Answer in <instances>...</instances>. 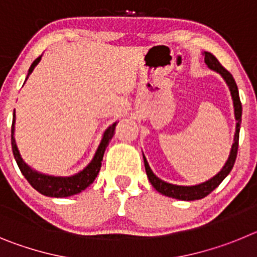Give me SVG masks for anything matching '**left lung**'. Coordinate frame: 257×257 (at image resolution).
<instances>
[{
    "instance_id": "obj_1",
    "label": "left lung",
    "mask_w": 257,
    "mask_h": 257,
    "mask_svg": "<svg viewBox=\"0 0 257 257\" xmlns=\"http://www.w3.org/2000/svg\"><path fill=\"white\" fill-rule=\"evenodd\" d=\"M205 55V63L207 64V67L210 69L215 70L220 76L224 78V81L228 85L229 90H230L231 99H233V105H234V117H235V134H234V143L231 145L230 154L228 157V161L225 162V165L222 166V169L217 172L213 178H211L210 180L205 181V183L198 184V185H192V187H185V185H175V184L166 183V181L161 180L160 178H157L156 175L153 174L152 169L149 167V163L145 158V156L143 154V158H144V166L145 171H147V176H148L149 181L153 185L154 189L157 192H160L161 194L166 197H171L175 199H180V201H196V199H202L205 198L206 196H208L213 189H216L220 185L224 179L229 175V172L231 171L233 166H234L235 158H237V152H238V140H239V128H240V121H242V104L239 100V94H238V87L237 83H235L234 78L229 73L225 68L222 67L219 63L215 56L211 54V52L205 51L203 52Z\"/></svg>"
}]
</instances>
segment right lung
<instances>
[{"label": "right lung", "instance_id": "add662e5", "mask_svg": "<svg viewBox=\"0 0 257 257\" xmlns=\"http://www.w3.org/2000/svg\"><path fill=\"white\" fill-rule=\"evenodd\" d=\"M41 58H42V55L38 56V58L32 63L31 68H29L28 70V74H27L26 81L28 79L29 74L33 72L36 65L40 63ZM115 126H117V122L110 124V126L104 131L100 144L97 147L91 162L88 163L82 171H79L78 174L72 175V176H51V175L41 174V172L33 170L31 166H28L24 162V160H23L22 156H20V152L19 149H18L17 143H15V136H14V133H15V112H14L13 114V126H11V147H13L14 157H15V161H17L18 166H19L20 171H22V174L24 175V178L28 180V183L31 184L32 187L35 188L37 192H40L41 194H44V196L55 197V198H64V197H70L73 196V194H78V193L85 190L86 188L90 187V185L94 183L97 174L100 171L104 152H105L109 142L112 140L113 135H114Z\"/></svg>", "mask_w": 257, "mask_h": 257}]
</instances>
